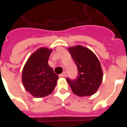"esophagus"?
I'll return each instance as SVG.
<instances>
[{"mask_svg":"<svg viewBox=\"0 0 127 127\" xmlns=\"http://www.w3.org/2000/svg\"><path fill=\"white\" fill-rule=\"evenodd\" d=\"M65 72H63L61 74H60V77H65Z\"/></svg>","mask_w":127,"mask_h":127,"instance_id":"1","label":"esophagus"}]
</instances>
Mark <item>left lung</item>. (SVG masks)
I'll list each match as a JSON object with an SVG mask.
<instances>
[{"mask_svg":"<svg viewBox=\"0 0 127 127\" xmlns=\"http://www.w3.org/2000/svg\"><path fill=\"white\" fill-rule=\"evenodd\" d=\"M68 50L78 70L76 79L67 78L72 92L80 97L94 95L101 85L103 77L98 58L90 50L81 45L70 47Z\"/></svg>","mask_w":127,"mask_h":127,"instance_id":"left-lung-1","label":"left lung"}]
</instances>
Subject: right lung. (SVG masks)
<instances>
[{
    "label": "right lung",
    "instance_id": "1",
    "mask_svg": "<svg viewBox=\"0 0 127 127\" xmlns=\"http://www.w3.org/2000/svg\"><path fill=\"white\" fill-rule=\"evenodd\" d=\"M52 50L41 48L35 51L26 62L22 72V82L32 96L42 98L51 94L57 85L58 76L48 65Z\"/></svg>",
    "mask_w": 127,
    "mask_h": 127
}]
</instances>
